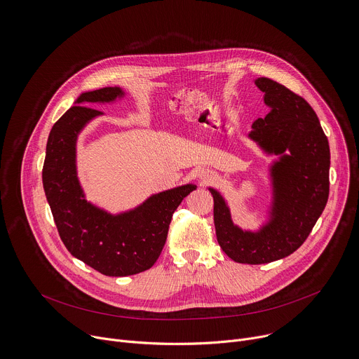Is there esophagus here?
<instances>
[{
    "label": "esophagus",
    "instance_id": "1",
    "mask_svg": "<svg viewBox=\"0 0 359 359\" xmlns=\"http://www.w3.org/2000/svg\"><path fill=\"white\" fill-rule=\"evenodd\" d=\"M196 176H197V179L200 180L201 184L208 183V182H210V180L215 179V173H213L212 170H209V169H204V168L197 169V170H196Z\"/></svg>",
    "mask_w": 359,
    "mask_h": 359
}]
</instances>
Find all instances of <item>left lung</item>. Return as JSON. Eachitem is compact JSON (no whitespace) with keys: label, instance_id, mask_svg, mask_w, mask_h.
Wrapping results in <instances>:
<instances>
[{"label":"left lung","instance_id":"8db88e82","mask_svg":"<svg viewBox=\"0 0 359 359\" xmlns=\"http://www.w3.org/2000/svg\"><path fill=\"white\" fill-rule=\"evenodd\" d=\"M254 83L264 92L270 112L252 123L248 137L266 155L277 156L269 170V220L255 231L243 230L234 224L224 197L209 187L217 241L241 264H266L292 254L311 233L330 193V144L314 109L273 79L257 78Z\"/></svg>","mask_w":359,"mask_h":359}]
</instances>
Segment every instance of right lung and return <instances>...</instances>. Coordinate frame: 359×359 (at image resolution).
<instances>
[{
	"label": "right lung",
	"mask_w": 359,
	"mask_h": 359,
	"mask_svg": "<svg viewBox=\"0 0 359 359\" xmlns=\"http://www.w3.org/2000/svg\"><path fill=\"white\" fill-rule=\"evenodd\" d=\"M125 96L119 86L83 92L53 126L46 142L42 183L58 233L68 251L93 270L125 277L149 270L166 243L172 216L196 189L183 184L147 197L137 208L112 215L86 200L76 172V140L102 112L82 107Z\"/></svg>",
	"instance_id": "add662e5"
}]
</instances>
